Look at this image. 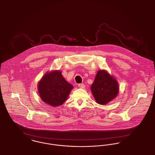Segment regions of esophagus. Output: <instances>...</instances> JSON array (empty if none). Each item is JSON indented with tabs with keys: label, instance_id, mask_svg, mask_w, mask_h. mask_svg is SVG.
Listing matches in <instances>:
<instances>
[{
	"label": "esophagus",
	"instance_id": "1",
	"mask_svg": "<svg viewBox=\"0 0 155 155\" xmlns=\"http://www.w3.org/2000/svg\"><path fill=\"white\" fill-rule=\"evenodd\" d=\"M78 86L80 87V88H82V89H84L85 87V86L83 83H80L78 84Z\"/></svg>",
	"mask_w": 155,
	"mask_h": 155
}]
</instances>
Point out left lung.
I'll list each match as a JSON object with an SVG mask.
<instances>
[{
    "mask_svg": "<svg viewBox=\"0 0 155 155\" xmlns=\"http://www.w3.org/2000/svg\"><path fill=\"white\" fill-rule=\"evenodd\" d=\"M91 91L97 103L105 104L117 96L119 86L117 81L108 73L99 71L91 86Z\"/></svg>",
    "mask_w": 155,
    "mask_h": 155,
    "instance_id": "8db88e82",
    "label": "left lung"
}]
</instances>
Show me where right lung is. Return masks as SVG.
I'll return each instance as SVG.
<instances>
[{"instance_id":"obj_1","label":"right lung","mask_w":155,"mask_h":155,"mask_svg":"<svg viewBox=\"0 0 155 155\" xmlns=\"http://www.w3.org/2000/svg\"><path fill=\"white\" fill-rule=\"evenodd\" d=\"M59 71L46 73L39 83L38 91L42 101L52 106H58L65 102L72 89Z\"/></svg>"}]
</instances>
